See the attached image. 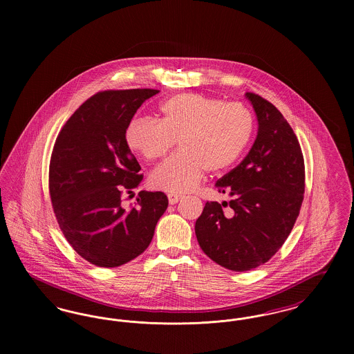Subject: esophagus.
Returning <instances> with one entry per match:
<instances>
[{
	"label": "esophagus",
	"mask_w": 354,
	"mask_h": 354,
	"mask_svg": "<svg viewBox=\"0 0 354 354\" xmlns=\"http://www.w3.org/2000/svg\"><path fill=\"white\" fill-rule=\"evenodd\" d=\"M180 199H183L182 195H178V194H169V204H176Z\"/></svg>",
	"instance_id": "esophagus-1"
}]
</instances>
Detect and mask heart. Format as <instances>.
<instances>
[{
  "label": "heart",
  "instance_id": "b5f03b06",
  "mask_svg": "<svg viewBox=\"0 0 354 354\" xmlns=\"http://www.w3.org/2000/svg\"><path fill=\"white\" fill-rule=\"evenodd\" d=\"M254 127L252 111L241 103L183 93L159 106V122L131 120L124 140L146 160L165 158L178 140L180 152L152 172L150 185L185 194L199 185L205 171L220 174L231 169L250 147Z\"/></svg>",
  "mask_w": 354,
  "mask_h": 354
}]
</instances>
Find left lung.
Listing matches in <instances>:
<instances>
[{
  "label": "left lung",
  "mask_w": 354,
  "mask_h": 354,
  "mask_svg": "<svg viewBox=\"0 0 354 354\" xmlns=\"http://www.w3.org/2000/svg\"><path fill=\"white\" fill-rule=\"evenodd\" d=\"M259 130L243 162L220 178L230 202H207L196 220L199 245L211 260L235 272L257 268L284 244L300 214L305 166L297 136L270 103L245 93Z\"/></svg>",
  "instance_id": "8db88e82"
}]
</instances>
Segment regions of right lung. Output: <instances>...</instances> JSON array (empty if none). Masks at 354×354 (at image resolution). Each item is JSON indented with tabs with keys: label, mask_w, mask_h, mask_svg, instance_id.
<instances>
[{
	"label": "right lung",
	"mask_w": 354,
	"mask_h": 354,
	"mask_svg": "<svg viewBox=\"0 0 354 354\" xmlns=\"http://www.w3.org/2000/svg\"><path fill=\"white\" fill-rule=\"evenodd\" d=\"M153 88L106 90L84 102L55 139L49 192L58 225L88 263L115 268L145 252L165 214V192L140 191L135 207L122 196L143 179L124 131Z\"/></svg>",
	"instance_id": "right-lung-1"
}]
</instances>
